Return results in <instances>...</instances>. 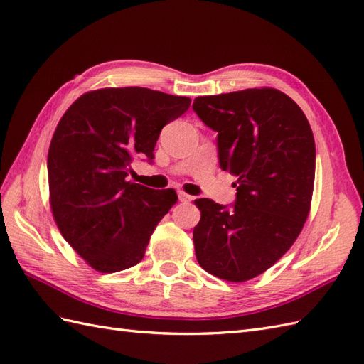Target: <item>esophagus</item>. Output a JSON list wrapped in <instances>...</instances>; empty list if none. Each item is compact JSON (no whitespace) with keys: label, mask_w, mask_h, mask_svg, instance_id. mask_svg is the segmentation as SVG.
Returning <instances> with one entry per match:
<instances>
[{"label":"esophagus","mask_w":364,"mask_h":364,"mask_svg":"<svg viewBox=\"0 0 364 364\" xmlns=\"http://www.w3.org/2000/svg\"><path fill=\"white\" fill-rule=\"evenodd\" d=\"M192 198H193V197L188 196V193H184V192H178V200H180L181 203H189V201H192Z\"/></svg>","instance_id":"obj_1"}]
</instances>
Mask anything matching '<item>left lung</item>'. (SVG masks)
<instances>
[{
    "mask_svg": "<svg viewBox=\"0 0 364 364\" xmlns=\"http://www.w3.org/2000/svg\"><path fill=\"white\" fill-rule=\"evenodd\" d=\"M193 112L217 132L222 171L237 176L232 205L196 200L198 264L225 281L243 282L281 259L307 220L315 183V139L293 99L251 88L193 100Z\"/></svg>",
    "mask_w": 364,
    "mask_h": 364,
    "instance_id": "8db88e82",
    "label": "left lung"
}]
</instances>
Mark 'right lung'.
Returning a JSON list of instances; mask_svg holds the SVG:
<instances>
[{
  "mask_svg": "<svg viewBox=\"0 0 364 364\" xmlns=\"http://www.w3.org/2000/svg\"><path fill=\"white\" fill-rule=\"evenodd\" d=\"M189 97L125 87L87 92L66 109L50 141V209L63 239L97 272L139 264L158 222L178 197L129 181L132 163H154L163 127Z\"/></svg>",
  "mask_w": 364,
  "mask_h": 364,
  "instance_id": "1",
  "label": "right lung"
}]
</instances>
